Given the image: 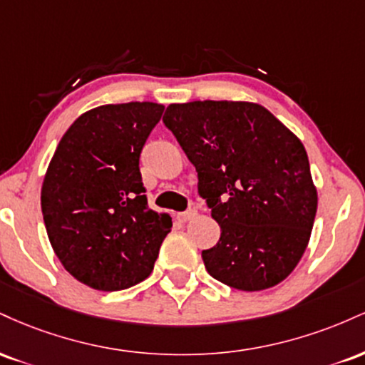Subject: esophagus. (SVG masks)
Listing matches in <instances>:
<instances>
[{"label":"esophagus","mask_w":365,"mask_h":365,"mask_svg":"<svg viewBox=\"0 0 365 365\" xmlns=\"http://www.w3.org/2000/svg\"><path fill=\"white\" fill-rule=\"evenodd\" d=\"M195 216H197V211H195V209H187V211L180 212V215H178L180 221H183V223H187V221L194 220Z\"/></svg>","instance_id":"obj_1"}]
</instances>
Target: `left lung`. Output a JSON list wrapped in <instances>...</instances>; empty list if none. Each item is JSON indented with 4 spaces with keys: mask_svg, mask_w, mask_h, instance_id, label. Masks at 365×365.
<instances>
[{
    "mask_svg": "<svg viewBox=\"0 0 365 365\" xmlns=\"http://www.w3.org/2000/svg\"><path fill=\"white\" fill-rule=\"evenodd\" d=\"M163 121L199 175L221 226L207 273L244 292L282 283L307 249L317 190L304 144L257 103L170 104Z\"/></svg>",
    "mask_w": 365,
    "mask_h": 365,
    "instance_id": "8db88e82",
    "label": "left lung"
}]
</instances>
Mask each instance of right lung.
I'll return each mask as SVG.
<instances>
[{
	"label": "right lung",
	"mask_w": 365,
	"mask_h": 365,
	"mask_svg": "<svg viewBox=\"0 0 365 365\" xmlns=\"http://www.w3.org/2000/svg\"><path fill=\"white\" fill-rule=\"evenodd\" d=\"M163 111L135 101L82 113L49 161L41 188L48 238L63 267L94 290L144 282L171 230L170 215L148 206L139 170Z\"/></svg>",
	"instance_id": "obj_1"
}]
</instances>
